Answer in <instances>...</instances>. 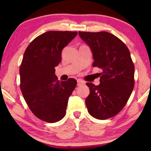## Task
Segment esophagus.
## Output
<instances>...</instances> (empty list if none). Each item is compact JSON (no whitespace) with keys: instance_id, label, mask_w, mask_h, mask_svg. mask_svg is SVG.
<instances>
[{"instance_id":"34e87169","label":"esophagus","mask_w":151,"mask_h":151,"mask_svg":"<svg viewBox=\"0 0 151 151\" xmlns=\"http://www.w3.org/2000/svg\"><path fill=\"white\" fill-rule=\"evenodd\" d=\"M84 84V82L83 81H82V80H78V86L83 85Z\"/></svg>"}]
</instances>
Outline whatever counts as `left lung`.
<instances>
[{
    "mask_svg": "<svg viewBox=\"0 0 151 151\" xmlns=\"http://www.w3.org/2000/svg\"><path fill=\"white\" fill-rule=\"evenodd\" d=\"M79 36L93 53V67L102 70L100 84L87 82L90 93L85 102L88 112L98 119L111 118L120 112L134 88L135 67L122 41L106 32H81Z\"/></svg>",
    "mask_w": 151,
    "mask_h": 151,
    "instance_id": "1",
    "label": "left lung"
}]
</instances>
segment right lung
<instances>
[{
    "instance_id": "right-lung-1",
    "label": "right lung",
    "mask_w": 151,
    "mask_h": 151,
    "mask_svg": "<svg viewBox=\"0 0 151 151\" xmlns=\"http://www.w3.org/2000/svg\"><path fill=\"white\" fill-rule=\"evenodd\" d=\"M77 34L47 32L36 37L24 51L20 67V89L29 108L41 120L53 123L65 116L77 81L73 78L59 81L55 67L60 63L64 47Z\"/></svg>"
}]
</instances>
